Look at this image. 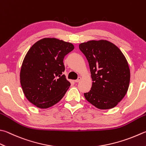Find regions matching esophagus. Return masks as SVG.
I'll return each mask as SVG.
<instances>
[{"label":"esophagus","mask_w":146,"mask_h":146,"mask_svg":"<svg viewBox=\"0 0 146 146\" xmlns=\"http://www.w3.org/2000/svg\"><path fill=\"white\" fill-rule=\"evenodd\" d=\"M81 80V77H78V78L76 79V80H75L74 81H75L76 82H79Z\"/></svg>","instance_id":"esophagus-1"}]
</instances>
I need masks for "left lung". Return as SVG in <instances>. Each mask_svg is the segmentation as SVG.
<instances>
[{"label":"left lung","instance_id":"8db88e82","mask_svg":"<svg viewBox=\"0 0 146 146\" xmlns=\"http://www.w3.org/2000/svg\"><path fill=\"white\" fill-rule=\"evenodd\" d=\"M88 61L92 86L84 93L88 102L99 109L116 107L127 93L130 71L121 51L106 40H89L79 46Z\"/></svg>","mask_w":146,"mask_h":146}]
</instances>
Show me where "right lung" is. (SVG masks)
<instances>
[{"instance_id":"right-lung-1","label":"right lung","mask_w":146,"mask_h":146,"mask_svg":"<svg viewBox=\"0 0 146 146\" xmlns=\"http://www.w3.org/2000/svg\"><path fill=\"white\" fill-rule=\"evenodd\" d=\"M74 49L72 43L56 38H44L27 52L20 79L25 96L40 109L55 105L70 86L64 74V58Z\"/></svg>"}]
</instances>
